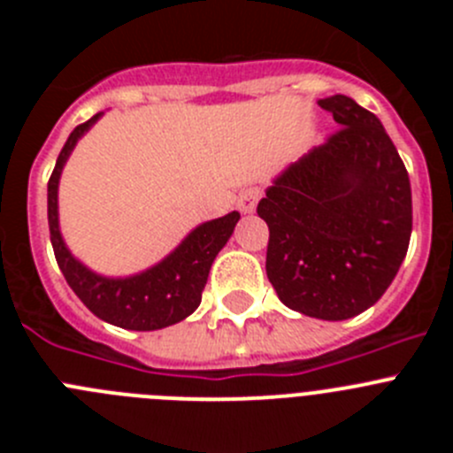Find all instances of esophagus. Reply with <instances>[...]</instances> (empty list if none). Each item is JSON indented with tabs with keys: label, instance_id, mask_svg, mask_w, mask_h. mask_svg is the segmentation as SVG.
<instances>
[{
	"label": "esophagus",
	"instance_id": "esophagus-1",
	"mask_svg": "<svg viewBox=\"0 0 453 453\" xmlns=\"http://www.w3.org/2000/svg\"><path fill=\"white\" fill-rule=\"evenodd\" d=\"M258 199H261V188H245V190L238 195V208L242 213H251L256 208V203H258Z\"/></svg>",
	"mask_w": 453,
	"mask_h": 453
}]
</instances>
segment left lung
I'll return each instance as SVG.
<instances>
[{
    "label": "left lung",
    "instance_id": "left-lung-1",
    "mask_svg": "<svg viewBox=\"0 0 453 453\" xmlns=\"http://www.w3.org/2000/svg\"><path fill=\"white\" fill-rule=\"evenodd\" d=\"M340 129L267 188L265 270L279 299L349 319L381 299L411 242V181L383 124L351 97L319 99Z\"/></svg>",
    "mask_w": 453,
    "mask_h": 453
}]
</instances>
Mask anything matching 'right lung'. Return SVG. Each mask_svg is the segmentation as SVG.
<instances>
[{
	"mask_svg": "<svg viewBox=\"0 0 453 453\" xmlns=\"http://www.w3.org/2000/svg\"><path fill=\"white\" fill-rule=\"evenodd\" d=\"M99 115L102 113L92 115L88 122L79 124L72 131L47 183V219H50V238L56 263L72 290L77 292V297L99 319L131 331L163 329L186 319L199 306L211 265L234 234L240 213L234 211L224 218L197 226L179 245V250L142 274L129 279H104L92 274L81 263L74 261L67 247L63 245L58 213H56V190H58L63 163L67 161L72 147L77 145V140L90 129Z\"/></svg>",
	"mask_w": 453,
	"mask_h": 453,
	"instance_id": "add662e5",
	"label": "right lung"
}]
</instances>
